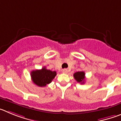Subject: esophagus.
<instances>
[{"label":"esophagus","mask_w":121,"mask_h":121,"mask_svg":"<svg viewBox=\"0 0 121 121\" xmlns=\"http://www.w3.org/2000/svg\"><path fill=\"white\" fill-rule=\"evenodd\" d=\"M67 72H68V70H67V69H63V70H62V72L65 73H67Z\"/></svg>","instance_id":"34e87169"}]
</instances>
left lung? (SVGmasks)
<instances>
[{
	"label": "left lung",
	"mask_w": 121,
	"mask_h": 121,
	"mask_svg": "<svg viewBox=\"0 0 121 121\" xmlns=\"http://www.w3.org/2000/svg\"><path fill=\"white\" fill-rule=\"evenodd\" d=\"M73 77L76 81L81 84H84L85 79V73L83 71L77 72L73 74Z\"/></svg>",
	"instance_id": "obj_1"
}]
</instances>
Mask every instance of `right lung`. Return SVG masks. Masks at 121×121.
<instances>
[{"label": "right lung", "instance_id": "right-lung-1", "mask_svg": "<svg viewBox=\"0 0 121 121\" xmlns=\"http://www.w3.org/2000/svg\"><path fill=\"white\" fill-rule=\"evenodd\" d=\"M56 75V72L46 69V67L40 70H32L31 72L32 81L39 87H44L51 83Z\"/></svg>", "mask_w": 121, "mask_h": 121}]
</instances>
